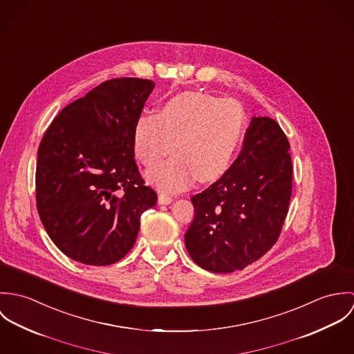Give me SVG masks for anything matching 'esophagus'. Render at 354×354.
I'll return each mask as SVG.
<instances>
[{"instance_id":"esophagus-1","label":"esophagus","mask_w":354,"mask_h":354,"mask_svg":"<svg viewBox=\"0 0 354 354\" xmlns=\"http://www.w3.org/2000/svg\"><path fill=\"white\" fill-rule=\"evenodd\" d=\"M173 202V198L170 196V195H167V194H159V198H158V203L159 204H170V203Z\"/></svg>"}]
</instances>
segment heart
I'll return each mask as SVG.
<instances>
[{
	"label": "heart",
	"mask_w": 354,
	"mask_h": 354,
	"mask_svg": "<svg viewBox=\"0 0 354 354\" xmlns=\"http://www.w3.org/2000/svg\"><path fill=\"white\" fill-rule=\"evenodd\" d=\"M247 115L233 100L187 91L165 102L159 113L143 111L133 129V151L147 167L149 183L165 192L214 181L230 167L244 139Z\"/></svg>",
	"instance_id": "heart-1"
}]
</instances>
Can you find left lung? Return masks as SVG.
<instances>
[{
	"label": "left lung",
	"instance_id": "8db88e82",
	"mask_svg": "<svg viewBox=\"0 0 354 354\" xmlns=\"http://www.w3.org/2000/svg\"><path fill=\"white\" fill-rule=\"evenodd\" d=\"M289 149L275 120L253 117L239 158L191 199L196 214L185 247L196 264L216 274L233 272L272 248L292 196Z\"/></svg>",
	"mask_w": 354,
	"mask_h": 354
}]
</instances>
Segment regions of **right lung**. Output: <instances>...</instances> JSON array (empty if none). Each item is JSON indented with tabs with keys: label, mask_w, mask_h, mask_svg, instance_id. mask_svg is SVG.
Wrapping results in <instances>:
<instances>
[{
	"label": "right lung",
	"mask_w": 354,
	"mask_h": 354,
	"mask_svg": "<svg viewBox=\"0 0 354 354\" xmlns=\"http://www.w3.org/2000/svg\"><path fill=\"white\" fill-rule=\"evenodd\" d=\"M152 80L120 77L65 106L46 129L35 173L37 208L55 247L109 266L133 247L142 214L156 204L135 160L133 129Z\"/></svg>",
	"instance_id": "obj_1"
}]
</instances>
